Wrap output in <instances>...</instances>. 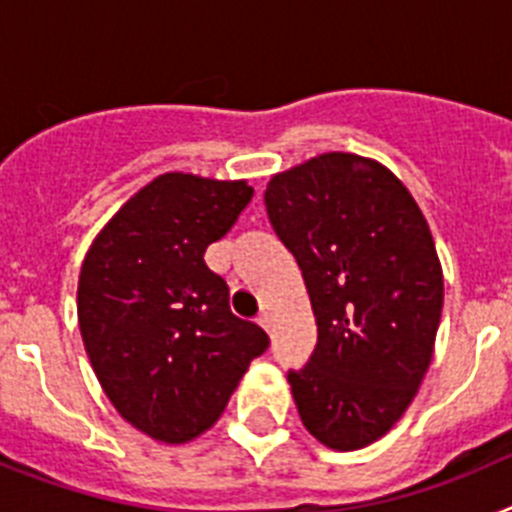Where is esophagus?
Instances as JSON below:
<instances>
[{
    "instance_id": "34e87169",
    "label": "esophagus",
    "mask_w": 512,
    "mask_h": 512,
    "mask_svg": "<svg viewBox=\"0 0 512 512\" xmlns=\"http://www.w3.org/2000/svg\"><path fill=\"white\" fill-rule=\"evenodd\" d=\"M259 325L266 330V333H269V330H271V312H266V310L261 312V315H259Z\"/></svg>"
}]
</instances>
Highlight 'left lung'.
Returning <instances> with one entry per match:
<instances>
[{"label": "left lung", "mask_w": 512, "mask_h": 512, "mask_svg": "<svg viewBox=\"0 0 512 512\" xmlns=\"http://www.w3.org/2000/svg\"><path fill=\"white\" fill-rule=\"evenodd\" d=\"M266 212L302 269L318 343L289 372L302 425L356 451L405 415L436 346L443 269L423 212L377 158L330 151L279 171Z\"/></svg>", "instance_id": "obj_1"}]
</instances>
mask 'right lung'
I'll return each instance as SVG.
<instances>
[{
    "label": "right lung",
    "mask_w": 512,
    "mask_h": 512,
    "mask_svg": "<svg viewBox=\"0 0 512 512\" xmlns=\"http://www.w3.org/2000/svg\"><path fill=\"white\" fill-rule=\"evenodd\" d=\"M253 197L246 179L166 171L104 223L81 261L76 312L112 408L158 443L210 431L269 336L230 312L205 251Z\"/></svg>",
    "instance_id": "1"
}]
</instances>
